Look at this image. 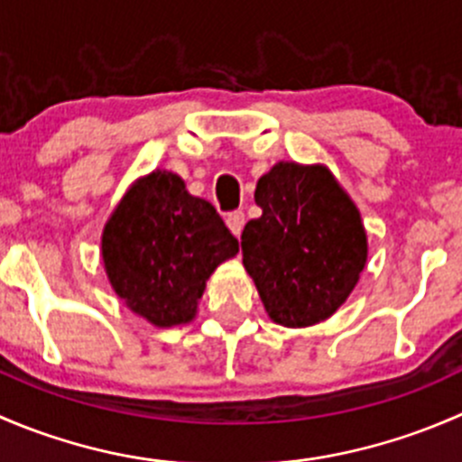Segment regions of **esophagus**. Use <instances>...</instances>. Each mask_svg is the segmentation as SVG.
Here are the masks:
<instances>
[{
  "mask_svg": "<svg viewBox=\"0 0 462 462\" xmlns=\"http://www.w3.org/2000/svg\"><path fill=\"white\" fill-rule=\"evenodd\" d=\"M226 223H227V227H230V230H232V235L239 236V235H241V230H244L245 214L241 212V209H235V212L227 214V217H226Z\"/></svg>",
  "mask_w": 462,
  "mask_h": 462,
  "instance_id": "1",
  "label": "esophagus"
}]
</instances>
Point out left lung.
<instances>
[{"instance_id": "left-lung-1", "label": "left lung", "mask_w": 462, "mask_h": 462, "mask_svg": "<svg viewBox=\"0 0 462 462\" xmlns=\"http://www.w3.org/2000/svg\"><path fill=\"white\" fill-rule=\"evenodd\" d=\"M261 217L241 235L244 265L277 324L301 328L330 318L366 263L357 208L326 167L279 162L261 176Z\"/></svg>"}]
</instances>
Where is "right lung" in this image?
Returning a JSON list of instances; mask_svg holds the SVG:
<instances>
[{
  "label": "right lung",
  "mask_w": 462,
  "mask_h": 462,
  "mask_svg": "<svg viewBox=\"0 0 462 462\" xmlns=\"http://www.w3.org/2000/svg\"><path fill=\"white\" fill-rule=\"evenodd\" d=\"M239 253L212 203L170 171H152L120 201L102 232V259L120 300L156 326L185 324L205 282Z\"/></svg>",
  "instance_id": "add662e5"
}]
</instances>
